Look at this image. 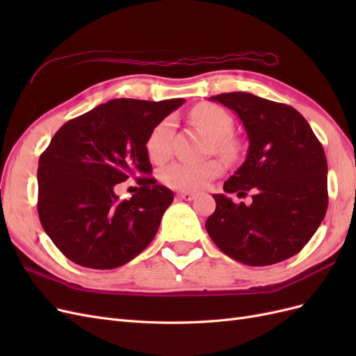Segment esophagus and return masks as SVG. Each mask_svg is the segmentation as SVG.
<instances>
[{
    "instance_id": "esophagus-1",
    "label": "esophagus",
    "mask_w": 356,
    "mask_h": 356,
    "mask_svg": "<svg viewBox=\"0 0 356 356\" xmlns=\"http://www.w3.org/2000/svg\"><path fill=\"white\" fill-rule=\"evenodd\" d=\"M178 197L182 199V200L190 202V200L196 197V195H195V193H190V191H181V193H178Z\"/></svg>"
}]
</instances>
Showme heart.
<instances>
[{
    "instance_id": "heart-1",
    "label": "heart",
    "mask_w": 356,
    "mask_h": 356,
    "mask_svg": "<svg viewBox=\"0 0 356 356\" xmlns=\"http://www.w3.org/2000/svg\"><path fill=\"white\" fill-rule=\"evenodd\" d=\"M191 118L204 134L212 138V149L221 154L234 153L236 147L229 139L234 123L227 111L213 104H200L191 111ZM172 127H174L172 118H165L153 127L147 138V153L154 163H163L170 156ZM222 169L224 166L218 160L203 161V163L177 161L163 169L161 181L175 190L197 191L207 187L212 179L220 177Z\"/></svg>"
}]
</instances>
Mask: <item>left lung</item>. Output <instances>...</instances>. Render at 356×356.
Here are the masks:
<instances>
[{"label": "left lung", "mask_w": 356, "mask_h": 356, "mask_svg": "<svg viewBox=\"0 0 356 356\" xmlns=\"http://www.w3.org/2000/svg\"><path fill=\"white\" fill-rule=\"evenodd\" d=\"M233 110L246 131V159L224 182L225 193L252 203L213 195L207 220L213 243L246 266H270L296 255L312 239L328 207L327 159L312 127L293 106L246 92L209 98Z\"/></svg>", "instance_id": "1"}]
</instances>
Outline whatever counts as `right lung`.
I'll list each match as a JSON object with an SVG mask.
<instances>
[{"mask_svg":"<svg viewBox=\"0 0 356 356\" xmlns=\"http://www.w3.org/2000/svg\"><path fill=\"white\" fill-rule=\"evenodd\" d=\"M184 104L113 99L67 122L38 161V217L58 250L75 264L110 270L129 263L154 239L174 193L152 177L147 138ZM135 176L129 201L116 184Z\"/></svg>","mask_w":356,"mask_h":356,"instance_id":"add662e5","label":"right lung"}]
</instances>
